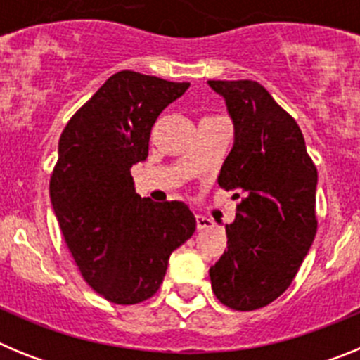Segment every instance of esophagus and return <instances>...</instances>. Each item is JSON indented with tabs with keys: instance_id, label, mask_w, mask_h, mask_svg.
<instances>
[{
	"instance_id": "esophagus-1",
	"label": "esophagus",
	"mask_w": 360,
	"mask_h": 360,
	"mask_svg": "<svg viewBox=\"0 0 360 360\" xmlns=\"http://www.w3.org/2000/svg\"><path fill=\"white\" fill-rule=\"evenodd\" d=\"M196 227H198V231H203V229H211V227H214V221H212L211 218H207V216L196 214Z\"/></svg>"
}]
</instances>
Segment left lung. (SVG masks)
Segmentation results:
<instances>
[{"instance_id": "1", "label": "left lung", "mask_w": 360, "mask_h": 360, "mask_svg": "<svg viewBox=\"0 0 360 360\" xmlns=\"http://www.w3.org/2000/svg\"><path fill=\"white\" fill-rule=\"evenodd\" d=\"M225 98L234 144L219 171L236 218L227 250L209 269L212 292L232 310L266 307L290 287L317 232V169L297 122L256 81H209Z\"/></svg>"}]
</instances>
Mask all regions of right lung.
Listing matches in <instances>:
<instances>
[{"label": "right lung", "mask_w": 360, "mask_h": 360, "mask_svg": "<svg viewBox=\"0 0 360 360\" xmlns=\"http://www.w3.org/2000/svg\"><path fill=\"white\" fill-rule=\"evenodd\" d=\"M189 82L122 70L68 120L50 176V200L84 281L115 304L157 294L174 249L196 229L184 202L135 193L131 167L148 158L158 115Z\"/></svg>", "instance_id": "right-lung-1"}]
</instances>
